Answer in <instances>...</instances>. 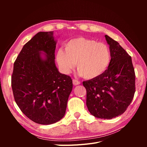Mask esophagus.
<instances>
[{"instance_id":"esophagus-1","label":"esophagus","mask_w":147,"mask_h":147,"mask_svg":"<svg viewBox=\"0 0 147 147\" xmlns=\"http://www.w3.org/2000/svg\"><path fill=\"white\" fill-rule=\"evenodd\" d=\"M72 81H73V84H74L75 86L78 85V84H80V82L78 81V80H75V79H73Z\"/></svg>"}]
</instances>
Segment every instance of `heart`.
Segmentation results:
<instances>
[{
  "mask_svg": "<svg viewBox=\"0 0 147 147\" xmlns=\"http://www.w3.org/2000/svg\"><path fill=\"white\" fill-rule=\"evenodd\" d=\"M56 60L64 73L69 74L77 63L80 75L86 79H94L108 68L111 54L105 43L80 37L67 42L65 50H57Z\"/></svg>",
  "mask_w": 147,
  "mask_h": 147,
  "instance_id": "b5f03b06",
  "label": "heart"
}]
</instances>
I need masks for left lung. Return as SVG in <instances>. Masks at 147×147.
I'll list each match as a JSON object with an SVG mask.
<instances>
[{"label":"left lung","mask_w":147,"mask_h":147,"mask_svg":"<svg viewBox=\"0 0 147 147\" xmlns=\"http://www.w3.org/2000/svg\"><path fill=\"white\" fill-rule=\"evenodd\" d=\"M110 46V63L100 76L83 82L86 105L93 116L112 119L130 105L136 91V75L131 56L119 43L105 35Z\"/></svg>","instance_id":"8db88e82"}]
</instances>
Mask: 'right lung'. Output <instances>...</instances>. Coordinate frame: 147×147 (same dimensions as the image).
Instances as JSON below:
<instances>
[{"label":"right lung","instance_id":"right-lung-1","mask_svg":"<svg viewBox=\"0 0 147 147\" xmlns=\"http://www.w3.org/2000/svg\"><path fill=\"white\" fill-rule=\"evenodd\" d=\"M53 32H40L26 43L14 63L11 88L16 104L26 117L50 124L64 116L72 80L56 68ZM45 52L43 60L40 51Z\"/></svg>","mask_w":147,"mask_h":147}]
</instances>
